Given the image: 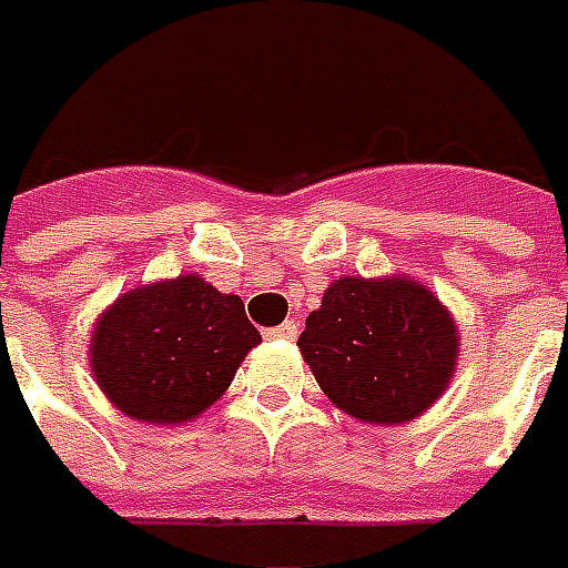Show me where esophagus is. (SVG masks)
Listing matches in <instances>:
<instances>
[{
	"label": "esophagus",
	"instance_id": "34e87169",
	"mask_svg": "<svg viewBox=\"0 0 568 568\" xmlns=\"http://www.w3.org/2000/svg\"><path fill=\"white\" fill-rule=\"evenodd\" d=\"M267 335H273V338H285V342H292V338L298 335V323H295V320H285L283 326H276V329H270Z\"/></svg>",
	"mask_w": 568,
	"mask_h": 568
}]
</instances>
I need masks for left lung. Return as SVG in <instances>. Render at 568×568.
I'll use <instances>...</instances> for the list:
<instances>
[{
  "instance_id": "1",
  "label": "left lung",
  "mask_w": 568,
  "mask_h": 568,
  "mask_svg": "<svg viewBox=\"0 0 568 568\" xmlns=\"http://www.w3.org/2000/svg\"><path fill=\"white\" fill-rule=\"evenodd\" d=\"M316 385L342 414L400 426L445 395L460 329L442 298L414 276H338L298 338Z\"/></svg>"
}]
</instances>
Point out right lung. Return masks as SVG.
Listing matches in <instances>:
<instances>
[{
  "label": "right lung",
  "instance_id": "1",
  "mask_svg": "<svg viewBox=\"0 0 568 568\" xmlns=\"http://www.w3.org/2000/svg\"><path fill=\"white\" fill-rule=\"evenodd\" d=\"M257 342L239 295L180 273L123 292L99 314L92 379L130 419L183 426L217 404Z\"/></svg>",
  "mask_w": 568,
  "mask_h": 568
}]
</instances>
